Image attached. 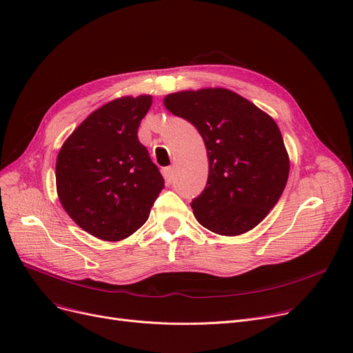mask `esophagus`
<instances>
[{"instance_id":"34e87169","label":"esophagus","mask_w":353,"mask_h":353,"mask_svg":"<svg viewBox=\"0 0 353 353\" xmlns=\"http://www.w3.org/2000/svg\"><path fill=\"white\" fill-rule=\"evenodd\" d=\"M162 175L166 181V184H172L174 179H175V169L174 166H168V168H163L162 169Z\"/></svg>"}]
</instances>
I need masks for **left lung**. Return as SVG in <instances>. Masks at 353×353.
I'll return each instance as SVG.
<instances>
[{"label": "left lung", "instance_id": "1", "mask_svg": "<svg viewBox=\"0 0 353 353\" xmlns=\"http://www.w3.org/2000/svg\"><path fill=\"white\" fill-rule=\"evenodd\" d=\"M163 104L195 125L207 149V185L191 203L195 219L221 236L256 228L283 195L290 174L275 120L225 88L174 92Z\"/></svg>", "mask_w": 353, "mask_h": 353}]
</instances>
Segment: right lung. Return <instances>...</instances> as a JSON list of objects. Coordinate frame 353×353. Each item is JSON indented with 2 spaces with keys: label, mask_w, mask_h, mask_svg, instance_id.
Instances as JSON below:
<instances>
[{
  "label": "right lung",
  "mask_w": 353,
  "mask_h": 353,
  "mask_svg": "<svg viewBox=\"0 0 353 353\" xmlns=\"http://www.w3.org/2000/svg\"><path fill=\"white\" fill-rule=\"evenodd\" d=\"M152 95L116 98L83 120L56 159V191L81 229L119 242L146 223L165 187L137 129Z\"/></svg>",
  "instance_id": "obj_1"
}]
</instances>
